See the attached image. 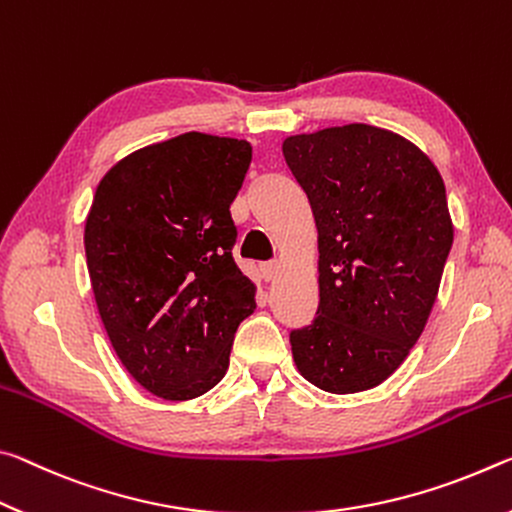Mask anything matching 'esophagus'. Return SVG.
Returning <instances> with one entry per match:
<instances>
[{
	"label": "esophagus",
	"instance_id": "obj_1",
	"mask_svg": "<svg viewBox=\"0 0 512 512\" xmlns=\"http://www.w3.org/2000/svg\"><path fill=\"white\" fill-rule=\"evenodd\" d=\"M261 272H263V279L270 283V281H274L276 276H279V272H281V263H276V261H272V263H265V265H261Z\"/></svg>",
	"mask_w": 512,
	"mask_h": 512
}]
</instances>
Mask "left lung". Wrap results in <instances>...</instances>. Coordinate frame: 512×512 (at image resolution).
Segmentation results:
<instances>
[{
    "label": "left lung",
    "instance_id": "left-lung-1",
    "mask_svg": "<svg viewBox=\"0 0 512 512\" xmlns=\"http://www.w3.org/2000/svg\"><path fill=\"white\" fill-rule=\"evenodd\" d=\"M317 226L315 320L290 333L320 390L376 388L404 363L438 297L454 224L438 167L399 133L345 124L283 140Z\"/></svg>",
    "mask_w": 512,
    "mask_h": 512
}]
</instances>
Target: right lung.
<instances>
[{"instance_id": "add662e5", "label": "right lung", "mask_w": 512, "mask_h": 512, "mask_svg": "<svg viewBox=\"0 0 512 512\" xmlns=\"http://www.w3.org/2000/svg\"><path fill=\"white\" fill-rule=\"evenodd\" d=\"M251 163L247 140L181 133L124 156L86 217L92 292L117 358L167 401L222 381L256 286L231 256V201Z\"/></svg>"}]
</instances>
